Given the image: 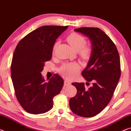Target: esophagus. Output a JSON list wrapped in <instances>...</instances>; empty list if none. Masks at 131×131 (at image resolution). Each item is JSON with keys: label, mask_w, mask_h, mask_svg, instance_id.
<instances>
[{"label": "esophagus", "mask_w": 131, "mask_h": 131, "mask_svg": "<svg viewBox=\"0 0 131 131\" xmlns=\"http://www.w3.org/2000/svg\"><path fill=\"white\" fill-rule=\"evenodd\" d=\"M71 84V83L70 81H68L67 80H65L64 81V85L65 86V87H68V86H69Z\"/></svg>", "instance_id": "obj_1"}]
</instances>
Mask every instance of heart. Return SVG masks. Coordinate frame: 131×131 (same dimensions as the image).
<instances>
[{
	"label": "heart",
	"mask_w": 131,
	"mask_h": 131,
	"mask_svg": "<svg viewBox=\"0 0 131 131\" xmlns=\"http://www.w3.org/2000/svg\"><path fill=\"white\" fill-rule=\"evenodd\" d=\"M67 41L75 51H79L80 55L83 59H87L91 54V48L86 46V40L84 37L76 33L69 35ZM57 43L54 46V50L56 48ZM80 69V66L76 62L65 63L61 69V72L66 78L70 79L74 76Z\"/></svg>",
	"instance_id": "obj_1"
}]
</instances>
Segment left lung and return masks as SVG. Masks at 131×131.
<instances>
[{
	"mask_svg": "<svg viewBox=\"0 0 131 131\" xmlns=\"http://www.w3.org/2000/svg\"><path fill=\"white\" fill-rule=\"evenodd\" d=\"M89 38L92 51L86 68L82 72L87 82L73 83L77 94L69 101L71 110L78 116L91 117L106 107L114 94L121 75L120 60L116 46L103 30L97 28L75 29Z\"/></svg>",
	"mask_w": 131,
	"mask_h": 131,
	"instance_id": "left-lung-1",
	"label": "left lung"
}]
</instances>
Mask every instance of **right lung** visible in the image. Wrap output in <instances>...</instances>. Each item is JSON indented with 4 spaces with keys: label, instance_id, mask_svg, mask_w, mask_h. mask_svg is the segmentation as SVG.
Listing matches in <instances>:
<instances>
[{
    "label": "right lung",
    "instance_id": "right-lung-1",
    "mask_svg": "<svg viewBox=\"0 0 131 131\" xmlns=\"http://www.w3.org/2000/svg\"><path fill=\"white\" fill-rule=\"evenodd\" d=\"M68 26H43L21 40L13 56L11 74L16 97L31 114L51 109L53 98L61 92L63 80L55 74L46 82L41 74L44 62L52 58L54 43Z\"/></svg>",
    "mask_w": 131,
    "mask_h": 131
}]
</instances>
